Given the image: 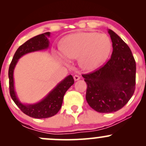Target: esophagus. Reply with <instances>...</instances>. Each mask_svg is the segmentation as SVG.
<instances>
[{"instance_id":"esophagus-1","label":"esophagus","mask_w":146,"mask_h":146,"mask_svg":"<svg viewBox=\"0 0 146 146\" xmlns=\"http://www.w3.org/2000/svg\"><path fill=\"white\" fill-rule=\"evenodd\" d=\"M73 78H74L75 81H78V80H79L80 79V77L78 75H74V77H73Z\"/></svg>"}]
</instances>
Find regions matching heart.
I'll use <instances>...</instances> for the list:
<instances>
[{
  "label": "heart",
  "instance_id": "b5f03b06",
  "mask_svg": "<svg viewBox=\"0 0 146 146\" xmlns=\"http://www.w3.org/2000/svg\"><path fill=\"white\" fill-rule=\"evenodd\" d=\"M61 50L66 56L60 55L61 59L78 58V64L86 71L98 69L106 61L112 49V42L104 33L94 31H81L71 33L61 42Z\"/></svg>",
  "mask_w": 146,
  "mask_h": 146
}]
</instances>
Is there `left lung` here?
Returning a JSON list of instances; mask_svg holds the SVG:
<instances>
[{"label":"left lung","mask_w":146,"mask_h":146,"mask_svg":"<svg viewBox=\"0 0 146 146\" xmlns=\"http://www.w3.org/2000/svg\"><path fill=\"white\" fill-rule=\"evenodd\" d=\"M111 58L98 71L82 75L87 84L86 100L97 112L108 113L121 109L132 98L135 89L136 63L131 50L111 29Z\"/></svg>","instance_id":"1"}]
</instances>
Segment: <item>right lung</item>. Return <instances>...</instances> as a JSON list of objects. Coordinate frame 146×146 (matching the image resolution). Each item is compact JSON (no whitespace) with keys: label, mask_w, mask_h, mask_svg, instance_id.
I'll use <instances>...</instances> for the list:
<instances>
[{"label":"right lung","mask_w":146,"mask_h":146,"mask_svg":"<svg viewBox=\"0 0 146 146\" xmlns=\"http://www.w3.org/2000/svg\"><path fill=\"white\" fill-rule=\"evenodd\" d=\"M50 35V32L38 35L20 46L10 64L8 73L9 79V93L12 100L23 113L28 116L36 119L48 118L56 115L61 108L65 93L74 84L73 76L71 75H68L58 83L44 98L37 103H22L18 98L15 90L14 71L18 60L27 53L48 48L49 40L48 38H49Z\"/></svg>","instance_id":"add662e5"}]
</instances>
